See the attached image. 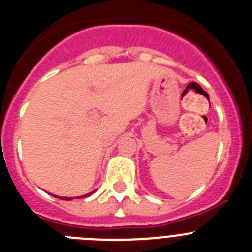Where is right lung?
I'll use <instances>...</instances> for the list:
<instances>
[{
	"label": "right lung",
	"instance_id": "add662e5",
	"mask_svg": "<svg viewBox=\"0 0 252 252\" xmlns=\"http://www.w3.org/2000/svg\"><path fill=\"white\" fill-rule=\"evenodd\" d=\"M94 192H96V191H92V192H90V193L84 194V196L77 197V198H86V197H90L92 193H94ZM54 197H56V198H59V199H64V201H71V199H74L72 197H58V196H54Z\"/></svg>",
	"mask_w": 252,
	"mask_h": 252
}]
</instances>
